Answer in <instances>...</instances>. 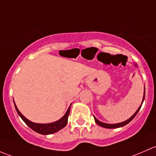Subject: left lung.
Listing matches in <instances>:
<instances>
[{"mask_svg": "<svg viewBox=\"0 0 156 156\" xmlns=\"http://www.w3.org/2000/svg\"><path fill=\"white\" fill-rule=\"evenodd\" d=\"M144 98H145V89H144V98H143L142 104H143V102H144ZM141 106H142V104H141L140 107L139 108H138V110H137V111H136V113H134V115H133L132 116H131V118L129 119L126 120V121L123 122L118 123V124H107V123H104V122H102L98 121V120L97 119H96L95 117L94 116V121H95V122L97 123V124L98 125V126H101V127H104V128H120V127H122V126H126V125H127V124H128V123H129L130 122H131V120H132L133 119H134V117L136 116V115H137L138 112H139Z\"/></svg>", "mask_w": 156, "mask_h": 156, "instance_id": "obj_1", "label": "left lung"}]
</instances>
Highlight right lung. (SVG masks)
Listing matches in <instances>:
<instances>
[{
  "instance_id": "1",
  "label": "right lung",
  "mask_w": 156,
  "mask_h": 156,
  "mask_svg": "<svg viewBox=\"0 0 156 156\" xmlns=\"http://www.w3.org/2000/svg\"><path fill=\"white\" fill-rule=\"evenodd\" d=\"M14 105H15L16 110L19 116L22 118V119L25 122V124H26L27 126L31 128L32 130L36 131V132L39 133V134H45V135H46V134H53V133L57 132L59 130L65 128L67 123V119H68V115L69 114H70V107H69L67 113H65V115H64L61 119H59L58 121H56L52 123H49V124H38V123L32 122L27 119L19 112L18 108H17L16 106L15 103H14Z\"/></svg>"
}]
</instances>
